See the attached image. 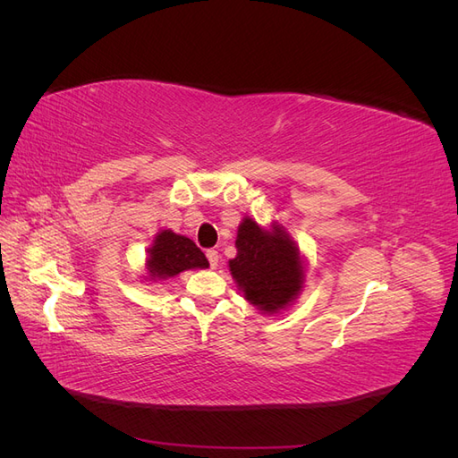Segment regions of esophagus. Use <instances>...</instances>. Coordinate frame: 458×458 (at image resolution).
Listing matches in <instances>:
<instances>
[{
    "instance_id": "34e87169",
    "label": "esophagus",
    "mask_w": 458,
    "mask_h": 458,
    "mask_svg": "<svg viewBox=\"0 0 458 458\" xmlns=\"http://www.w3.org/2000/svg\"><path fill=\"white\" fill-rule=\"evenodd\" d=\"M206 258H208V261H210L212 269H216L217 263H219V254H217V250H206Z\"/></svg>"
}]
</instances>
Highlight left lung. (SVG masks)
I'll return each mask as SVG.
<instances>
[{
	"instance_id": "1",
	"label": "left lung",
	"mask_w": 458,
	"mask_h": 458,
	"mask_svg": "<svg viewBox=\"0 0 458 458\" xmlns=\"http://www.w3.org/2000/svg\"><path fill=\"white\" fill-rule=\"evenodd\" d=\"M234 246L237 256L229 259V271L242 298L263 315L293 306L306 286L308 261L279 221L263 227L244 216Z\"/></svg>"
}]
</instances>
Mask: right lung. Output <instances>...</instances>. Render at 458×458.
I'll list each match as a JSON object with an SVG mask.
<instances>
[{
    "instance_id": "add662e5",
    "label": "right lung",
    "mask_w": 458,
    "mask_h": 458,
    "mask_svg": "<svg viewBox=\"0 0 458 458\" xmlns=\"http://www.w3.org/2000/svg\"><path fill=\"white\" fill-rule=\"evenodd\" d=\"M206 267H210V263L195 242L172 229H160L147 248L143 281L148 284H164L179 273Z\"/></svg>"
}]
</instances>
